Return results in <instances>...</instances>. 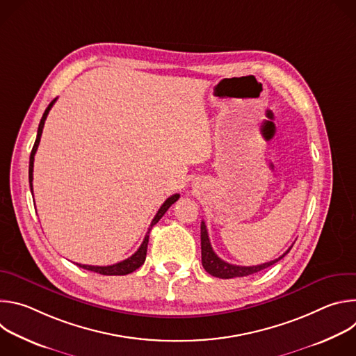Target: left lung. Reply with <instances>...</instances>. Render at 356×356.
I'll return each instance as SVG.
<instances>
[{"mask_svg":"<svg viewBox=\"0 0 356 356\" xmlns=\"http://www.w3.org/2000/svg\"><path fill=\"white\" fill-rule=\"evenodd\" d=\"M291 249V246L283 253L282 257H279L275 261L262 264V265H257V266H238V265H231L225 261H222L221 258L217 257V253L213 250L211 243H210V238H209V232H207V227L204 224V221H201V264L202 268H204L210 275L220 277V279H232V277H243V276H249L257 272H261L272 265H275L276 262H279L282 258H284L289 250Z\"/></svg>","mask_w":356,"mask_h":356,"instance_id":"obj_1","label":"left lung"}]
</instances>
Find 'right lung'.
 I'll return each mask as SVG.
<instances>
[{"label":"right lung","mask_w":356,"mask_h":356,"mask_svg":"<svg viewBox=\"0 0 356 356\" xmlns=\"http://www.w3.org/2000/svg\"><path fill=\"white\" fill-rule=\"evenodd\" d=\"M55 103H56V98H55V99L52 101V103H50V104L47 106V108L44 110V113H43V115H42V120H40V122H39V127H38L36 140H35L33 147H32V152H31V158H29V186H31V191L33 190V188H32V180H33V161H35V154H36V149H38L39 142H40V136H42V131H43V125H44L46 117H47L50 108L54 107ZM179 197H180V194H173V195H170V197L163 202L162 207H161L159 211L156 213L155 218L152 220L150 227H149V229H147V234L145 235V239H143V242L140 243L139 249L134 253L132 257H129L128 259H125V261H122V262H118V264H115V265H110V266H91V265H80V264H76V265L80 266V268H83V269H86V270H91V272H95V273H99V275H106V276H122V275L132 273V272L136 270L139 266H142L143 262H145V259H146V249H147V242H149V232H150L152 227H154V225L165 216V213L169 210V207H170L172 204H175V202L179 200Z\"/></svg>","instance_id":"right-lung-1"}]
</instances>
